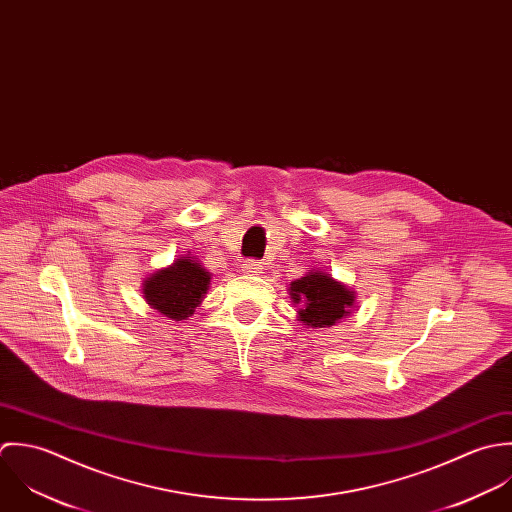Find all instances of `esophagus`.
I'll use <instances>...</instances> for the list:
<instances>
[{"instance_id":"34e87169","label":"esophagus","mask_w":512,"mask_h":512,"mask_svg":"<svg viewBox=\"0 0 512 512\" xmlns=\"http://www.w3.org/2000/svg\"><path fill=\"white\" fill-rule=\"evenodd\" d=\"M241 271L247 273V275H259V273L263 271V265H261V261H257V259H247V261H243Z\"/></svg>"}]
</instances>
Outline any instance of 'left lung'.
Segmentation results:
<instances>
[{
  "instance_id": "8db88e82",
  "label": "left lung",
  "mask_w": 512,
  "mask_h": 512,
  "mask_svg": "<svg viewBox=\"0 0 512 512\" xmlns=\"http://www.w3.org/2000/svg\"><path fill=\"white\" fill-rule=\"evenodd\" d=\"M291 297L299 305V316L308 326H332L348 314L354 303L352 291L324 273H308L307 277L291 283Z\"/></svg>"
}]
</instances>
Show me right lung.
Wrapping results in <instances>:
<instances>
[{
	"label": "right lung",
	"mask_w": 512,
	"mask_h": 512,
	"mask_svg": "<svg viewBox=\"0 0 512 512\" xmlns=\"http://www.w3.org/2000/svg\"><path fill=\"white\" fill-rule=\"evenodd\" d=\"M209 285V273L190 257L178 259L172 267L154 273L144 283L148 305L174 320L194 314Z\"/></svg>",
	"instance_id": "right-lung-1"
}]
</instances>
